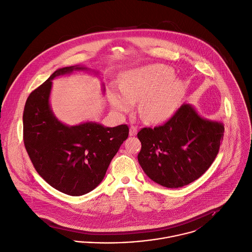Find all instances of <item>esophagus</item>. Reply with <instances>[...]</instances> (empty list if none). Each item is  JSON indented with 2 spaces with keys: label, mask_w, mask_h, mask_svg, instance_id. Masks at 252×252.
Here are the masks:
<instances>
[{
  "label": "esophagus",
  "mask_w": 252,
  "mask_h": 252,
  "mask_svg": "<svg viewBox=\"0 0 252 252\" xmlns=\"http://www.w3.org/2000/svg\"><path fill=\"white\" fill-rule=\"evenodd\" d=\"M137 132H138V128H137L136 126L132 125V126L130 127V132H129V135H130V136H135V135L137 134Z\"/></svg>",
  "instance_id": "1"
}]
</instances>
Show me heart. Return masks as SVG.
Here are the masks:
<instances>
[{
	"label": "heart",
	"instance_id": "1",
	"mask_svg": "<svg viewBox=\"0 0 252 252\" xmlns=\"http://www.w3.org/2000/svg\"><path fill=\"white\" fill-rule=\"evenodd\" d=\"M173 72L163 65H150L128 72L121 87L110 94L113 107L122 113L139 104L141 117L149 123L168 119L175 111L183 94V84L171 80Z\"/></svg>",
	"mask_w": 252,
	"mask_h": 252
}]
</instances>
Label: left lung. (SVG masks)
I'll return each mask as SVG.
<instances>
[{
    "label": "left lung",
    "instance_id": "8db88e82",
    "mask_svg": "<svg viewBox=\"0 0 252 252\" xmlns=\"http://www.w3.org/2000/svg\"><path fill=\"white\" fill-rule=\"evenodd\" d=\"M223 131L221 123L204 119L191 105L183 104L164 124L138 132L139 163L153 181L164 187L185 186L211 166Z\"/></svg>",
    "mask_w": 252,
    "mask_h": 252
}]
</instances>
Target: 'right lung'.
Segmentation results:
<instances>
[{"mask_svg":"<svg viewBox=\"0 0 252 252\" xmlns=\"http://www.w3.org/2000/svg\"><path fill=\"white\" fill-rule=\"evenodd\" d=\"M79 66L55 71L27 99L24 110V143L38 174L55 189L81 196L103 179L109 163L129 135V127L113 128L87 122L69 127L52 113L49 95L52 80Z\"/></svg>","mask_w":252,"mask_h":252,"instance_id":"obj_1","label":"right lung"}]
</instances>
